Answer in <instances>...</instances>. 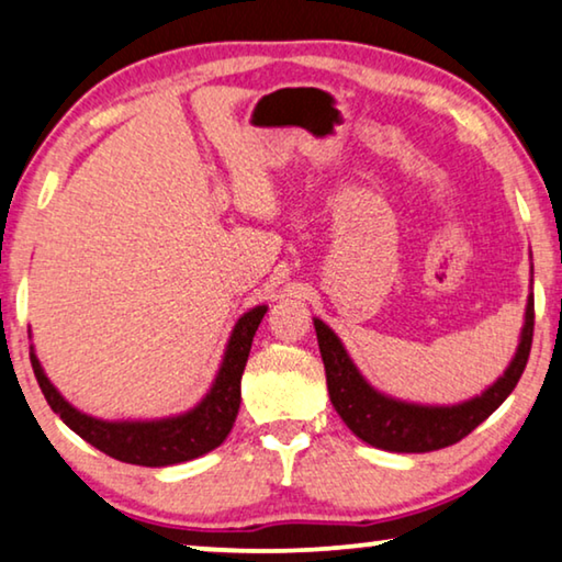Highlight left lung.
<instances>
[{
  "mask_svg": "<svg viewBox=\"0 0 562 562\" xmlns=\"http://www.w3.org/2000/svg\"><path fill=\"white\" fill-rule=\"evenodd\" d=\"M313 326L318 336L323 367H326L330 402L353 436L374 448L392 450V453H430V450L453 446L471 430H476L515 390L527 367L529 349H532L535 297L529 292L525 326H521L517 353L509 361L507 371L479 397L448 407L415 405V402H402L376 392L346 353L341 338L318 318H313Z\"/></svg>",
  "mask_w": 562,
  "mask_h": 562,
  "instance_id": "8db88e82",
  "label": "left lung"
}]
</instances>
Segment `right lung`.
Wrapping results in <instances>:
<instances>
[{
  "mask_svg": "<svg viewBox=\"0 0 562 562\" xmlns=\"http://www.w3.org/2000/svg\"><path fill=\"white\" fill-rule=\"evenodd\" d=\"M265 313L267 305H257L236 321L218 374L199 405L183 415L162 417V420L109 423L78 413L50 384V379L45 376L41 361H37L33 351H30V361H33V371L47 405H50L55 415H60V420L76 436H81L93 448H99L101 453L112 456L122 463L160 469V465L193 461V458L209 453V450L218 448L228 432H232L241 402V374Z\"/></svg>",
  "mask_w": 562,
  "mask_h": 562,
  "instance_id": "add662e5",
  "label": "right lung"
}]
</instances>
